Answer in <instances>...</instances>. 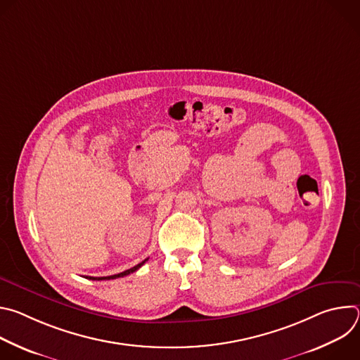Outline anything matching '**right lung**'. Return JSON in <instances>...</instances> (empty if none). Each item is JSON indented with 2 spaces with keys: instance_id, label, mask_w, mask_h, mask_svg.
<instances>
[{
  "instance_id": "obj_1",
  "label": "right lung",
  "mask_w": 360,
  "mask_h": 360,
  "mask_svg": "<svg viewBox=\"0 0 360 360\" xmlns=\"http://www.w3.org/2000/svg\"><path fill=\"white\" fill-rule=\"evenodd\" d=\"M148 259H145V261H142L141 264H138V265H135L134 268H131V269H127V271H124V272H121V274H117V275H111V276H101V278H94V276H86V279H92V281H110V279H117V278H122V276H127V275H129V274H132V272H135V271H138L145 262H146Z\"/></svg>"
}]
</instances>
